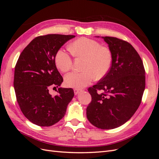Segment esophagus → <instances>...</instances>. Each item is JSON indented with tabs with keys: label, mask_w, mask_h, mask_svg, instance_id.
<instances>
[{
	"label": "esophagus",
	"mask_w": 159,
	"mask_h": 159,
	"mask_svg": "<svg viewBox=\"0 0 159 159\" xmlns=\"http://www.w3.org/2000/svg\"><path fill=\"white\" fill-rule=\"evenodd\" d=\"M80 90H79V89H74V93H75V95H78V94H79V93L80 92Z\"/></svg>",
	"instance_id": "esophagus-1"
}]
</instances>
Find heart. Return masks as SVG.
Listing matches in <instances>:
<instances>
[{"instance_id":"b5f03b06","label":"heart","mask_w":159,"mask_h":159,"mask_svg":"<svg viewBox=\"0 0 159 159\" xmlns=\"http://www.w3.org/2000/svg\"><path fill=\"white\" fill-rule=\"evenodd\" d=\"M69 50L75 57L85 60L83 72H71L65 77V84L76 89L85 88L93 80H100L106 75L112 64L113 55L109 48L101 46L98 41L88 38H80L69 46ZM56 66L61 72L69 71L72 66L71 56L63 50H59L55 57Z\"/></svg>"}]
</instances>
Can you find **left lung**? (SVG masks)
<instances>
[{"instance_id":"obj_1","label":"left lung","mask_w":159,"mask_h":159,"mask_svg":"<svg viewBox=\"0 0 159 159\" xmlns=\"http://www.w3.org/2000/svg\"><path fill=\"white\" fill-rule=\"evenodd\" d=\"M102 38L112 52V64L107 74L88 89L91 102L86 115L95 127L112 129L125 123L139 108L145 88V71L141 57L129 42ZM98 90L104 93L98 94Z\"/></svg>"}]
</instances>
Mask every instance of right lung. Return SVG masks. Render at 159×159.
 Returning <instances> with one entry per match:
<instances>
[{
	"label": "right lung",
	"mask_w": 159,
	"mask_h": 159,
	"mask_svg": "<svg viewBox=\"0 0 159 159\" xmlns=\"http://www.w3.org/2000/svg\"><path fill=\"white\" fill-rule=\"evenodd\" d=\"M74 35L48 34L32 40L22 52L14 70V88L24 115L32 123L50 127L64 117L74 98L71 88H59L52 97V87L57 88L63 78L55 57L60 48Z\"/></svg>",
	"instance_id": "1"
}]
</instances>
